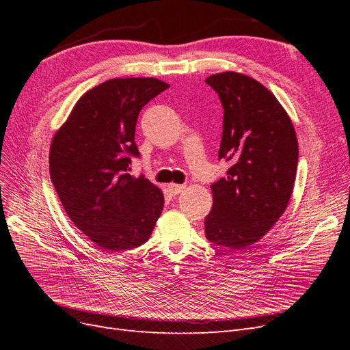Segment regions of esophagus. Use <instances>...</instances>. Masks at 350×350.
<instances>
[{
  "instance_id": "34e87169",
  "label": "esophagus",
  "mask_w": 350,
  "mask_h": 350,
  "mask_svg": "<svg viewBox=\"0 0 350 350\" xmlns=\"http://www.w3.org/2000/svg\"><path fill=\"white\" fill-rule=\"evenodd\" d=\"M167 189H169V193L176 196V194L184 191L185 185H184V184H169V185H167Z\"/></svg>"
}]
</instances>
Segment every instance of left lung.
<instances>
[{"label": "left lung", "instance_id": "left-lung-1", "mask_svg": "<svg viewBox=\"0 0 350 350\" xmlns=\"http://www.w3.org/2000/svg\"><path fill=\"white\" fill-rule=\"evenodd\" d=\"M206 83L224 107L219 161L232 165L226 178L210 185L213 207L204 220L206 238L243 250L266 235L288 207L298 140L289 115L257 80L226 71Z\"/></svg>", "mask_w": 350, "mask_h": 350}]
</instances>
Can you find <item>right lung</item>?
Listing matches in <instances>:
<instances>
[{"label": "right lung", "instance_id": "1", "mask_svg": "<svg viewBox=\"0 0 350 350\" xmlns=\"http://www.w3.org/2000/svg\"><path fill=\"white\" fill-rule=\"evenodd\" d=\"M169 84L152 77L112 79L90 89L55 133L49 174L61 204L103 251L140 247L163 208V194L144 176L133 178L131 157L142 108Z\"/></svg>", "mask_w": 350, "mask_h": 350}]
</instances>
